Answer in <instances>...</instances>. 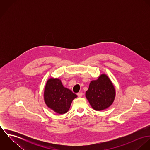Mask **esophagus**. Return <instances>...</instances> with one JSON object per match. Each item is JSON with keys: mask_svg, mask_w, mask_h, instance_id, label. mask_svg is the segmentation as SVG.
Wrapping results in <instances>:
<instances>
[{"mask_svg": "<svg viewBox=\"0 0 150 150\" xmlns=\"http://www.w3.org/2000/svg\"><path fill=\"white\" fill-rule=\"evenodd\" d=\"M77 95H78V96L79 97H81L82 96H83V92H79V93H77Z\"/></svg>", "mask_w": 150, "mask_h": 150, "instance_id": "obj_1", "label": "esophagus"}]
</instances>
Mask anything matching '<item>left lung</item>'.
<instances>
[{"mask_svg": "<svg viewBox=\"0 0 150 150\" xmlns=\"http://www.w3.org/2000/svg\"><path fill=\"white\" fill-rule=\"evenodd\" d=\"M86 96L92 107L96 111H100L111 105L115 91L110 79L106 74H102L97 80L90 83Z\"/></svg>", "mask_w": 150, "mask_h": 150, "instance_id": "left-lung-1", "label": "left lung"}]
</instances>
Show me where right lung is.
I'll return each mask as SVG.
<instances>
[{
  "instance_id": "add662e5",
  "label": "right lung",
  "mask_w": 150,
  "mask_h": 150,
  "mask_svg": "<svg viewBox=\"0 0 150 150\" xmlns=\"http://www.w3.org/2000/svg\"><path fill=\"white\" fill-rule=\"evenodd\" d=\"M76 94L64 88L58 79H50L45 85L44 98L47 106L55 112L64 114L68 111Z\"/></svg>"
}]
</instances>
